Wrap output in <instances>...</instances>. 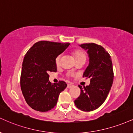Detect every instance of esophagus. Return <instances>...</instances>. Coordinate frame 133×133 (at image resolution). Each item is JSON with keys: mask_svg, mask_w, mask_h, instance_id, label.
Returning a JSON list of instances; mask_svg holds the SVG:
<instances>
[{"mask_svg": "<svg viewBox=\"0 0 133 133\" xmlns=\"http://www.w3.org/2000/svg\"><path fill=\"white\" fill-rule=\"evenodd\" d=\"M72 87H74V85H72V84H68V89H71V88H72Z\"/></svg>", "mask_w": 133, "mask_h": 133, "instance_id": "esophagus-1", "label": "esophagus"}]
</instances>
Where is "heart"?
<instances>
[{"label": "heart", "mask_w": 133, "mask_h": 133, "mask_svg": "<svg viewBox=\"0 0 133 133\" xmlns=\"http://www.w3.org/2000/svg\"><path fill=\"white\" fill-rule=\"evenodd\" d=\"M75 60H77L81 58H86L85 54H84V52H82L81 51H76L73 52ZM59 61H60V56H57L56 59V64L57 65H59Z\"/></svg>", "instance_id": "heart-1"}]
</instances>
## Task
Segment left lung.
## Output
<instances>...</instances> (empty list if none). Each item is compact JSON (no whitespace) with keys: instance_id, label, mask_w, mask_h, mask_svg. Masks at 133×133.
Returning a JSON list of instances; mask_svg holds the SVG:
<instances>
[{"instance_id":"8db88e82","label":"left lung","mask_w":133,"mask_h":133,"mask_svg":"<svg viewBox=\"0 0 133 133\" xmlns=\"http://www.w3.org/2000/svg\"><path fill=\"white\" fill-rule=\"evenodd\" d=\"M87 51L89 63L83 77L90 78V83L82 89L74 103L80 110L90 111L100 107L106 100L113 81V64L111 56L102 46L95 43L79 45Z\"/></svg>"}]
</instances>
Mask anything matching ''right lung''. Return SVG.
Listing matches in <instances>:
<instances>
[{"label": "right lung", "instance_id": "add662e5", "mask_svg": "<svg viewBox=\"0 0 133 133\" xmlns=\"http://www.w3.org/2000/svg\"><path fill=\"white\" fill-rule=\"evenodd\" d=\"M70 43L40 41L35 43L24 57L20 85L25 101L31 108L44 112L56 105L59 95L66 83L49 82V72H56V59Z\"/></svg>", "mask_w": 133, "mask_h": 133}]
</instances>
